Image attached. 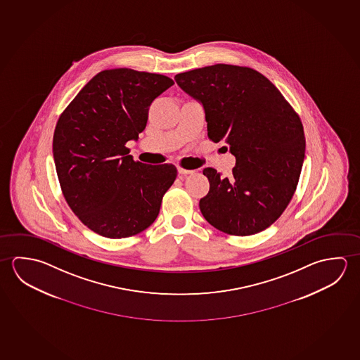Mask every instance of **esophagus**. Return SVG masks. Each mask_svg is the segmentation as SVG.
<instances>
[{"instance_id":"esophagus-1","label":"esophagus","mask_w":360,"mask_h":360,"mask_svg":"<svg viewBox=\"0 0 360 360\" xmlns=\"http://www.w3.org/2000/svg\"><path fill=\"white\" fill-rule=\"evenodd\" d=\"M177 172H179L180 175H190V174L194 172V170H188V169H183L181 166H179V167H177Z\"/></svg>"}]
</instances>
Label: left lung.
<instances>
[{"instance_id":"left-lung-1","label":"left lung","mask_w":360,"mask_h":360,"mask_svg":"<svg viewBox=\"0 0 360 360\" xmlns=\"http://www.w3.org/2000/svg\"><path fill=\"white\" fill-rule=\"evenodd\" d=\"M199 101L207 136L224 141L236 156L233 175L207 167L210 183L199 207L214 228L231 236L262 232L285 212L299 183L305 134L299 115L255 69L215 64L175 75Z\"/></svg>"}]
</instances>
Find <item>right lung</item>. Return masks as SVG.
<instances>
[{"label":"right lung","mask_w":360,"mask_h":360,"mask_svg":"<svg viewBox=\"0 0 360 360\" xmlns=\"http://www.w3.org/2000/svg\"><path fill=\"white\" fill-rule=\"evenodd\" d=\"M172 84L161 74L103 70L59 117L53 155L63 195L80 221L99 236L132 237L159 215L176 167L134 161L126 143L139 139L153 99Z\"/></svg>","instance_id":"1"}]
</instances>
